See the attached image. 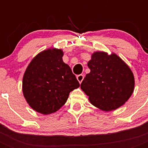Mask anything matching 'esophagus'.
Segmentation results:
<instances>
[{
    "label": "esophagus",
    "instance_id": "obj_1",
    "mask_svg": "<svg viewBox=\"0 0 148 148\" xmlns=\"http://www.w3.org/2000/svg\"><path fill=\"white\" fill-rule=\"evenodd\" d=\"M84 74H79L77 76V81H79V83H81L82 81L84 80Z\"/></svg>",
    "mask_w": 148,
    "mask_h": 148
}]
</instances>
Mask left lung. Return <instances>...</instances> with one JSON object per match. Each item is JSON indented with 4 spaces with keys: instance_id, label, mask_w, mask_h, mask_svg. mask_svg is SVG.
<instances>
[{
    "instance_id": "1",
    "label": "left lung",
    "mask_w": 148,
    "mask_h": 148,
    "mask_svg": "<svg viewBox=\"0 0 148 148\" xmlns=\"http://www.w3.org/2000/svg\"><path fill=\"white\" fill-rule=\"evenodd\" d=\"M90 72L81 88L93 105L108 111L117 109L132 95L134 77L130 67L115 53L95 52L88 61Z\"/></svg>"
}]
</instances>
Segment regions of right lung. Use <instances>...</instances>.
Returning <instances> with one entry per match:
<instances>
[{"label":"right lung","instance_id":"right-lung-1","mask_svg":"<svg viewBox=\"0 0 148 148\" xmlns=\"http://www.w3.org/2000/svg\"><path fill=\"white\" fill-rule=\"evenodd\" d=\"M64 53L47 49L29 64L23 77V94L34 110L43 114L56 112L80 84L71 67L64 63Z\"/></svg>","mask_w":148,"mask_h":148}]
</instances>
